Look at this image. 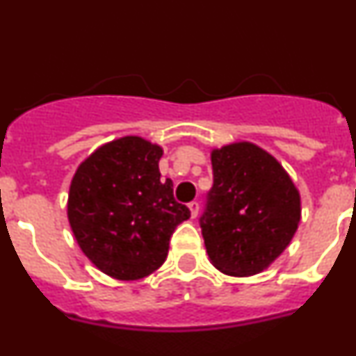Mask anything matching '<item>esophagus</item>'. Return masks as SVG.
<instances>
[{
  "instance_id": "34e87169",
  "label": "esophagus",
  "mask_w": 356,
  "mask_h": 356,
  "mask_svg": "<svg viewBox=\"0 0 356 356\" xmlns=\"http://www.w3.org/2000/svg\"><path fill=\"white\" fill-rule=\"evenodd\" d=\"M188 209L192 218H197V214H199V202H197V200H192V202L188 204Z\"/></svg>"
}]
</instances>
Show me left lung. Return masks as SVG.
<instances>
[{"label":"left lung","mask_w":356,"mask_h":356,"mask_svg":"<svg viewBox=\"0 0 356 356\" xmlns=\"http://www.w3.org/2000/svg\"><path fill=\"white\" fill-rule=\"evenodd\" d=\"M211 163L213 186L199 220L207 254L227 275H256L293 241L301 197L279 161L254 143L214 149Z\"/></svg>","instance_id":"obj_1"}]
</instances>
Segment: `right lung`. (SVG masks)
<instances>
[{"instance_id": "add662e5", "label": "right lung", "mask_w": 356, "mask_h": 356, "mask_svg": "<svg viewBox=\"0 0 356 356\" xmlns=\"http://www.w3.org/2000/svg\"><path fill=\"white\" fill-rule=\"evenodd\" d=\"M163 149L122 136L95 150L74 175L67 216L81 251L107 275L138 280L166 261L170 238L188 207L161 179Z\"/></svg>"}]
</instances>
